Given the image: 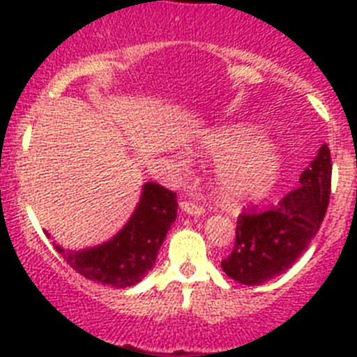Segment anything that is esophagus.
Returning a JSON list of instances; mask_svg holds the SVG:
<instances>
[{
    "label": "esophagus",
    "instance_id": "1",
    "mask_svg": "<svg viewBox=\"0 0 357 357\" xmlns=\"http://www.w3.org/2000/svg\"><path fill=\"white\" fill-rule=\"evenodd\" d=\"M181 209L184 211L185 214H189V216H195V218H198L204 214V209H202L198 204H195V202H188V200L181 202Z\"/></svg>",
    "mask_w": 357,
    "mask_h": 357
}]
</instances>
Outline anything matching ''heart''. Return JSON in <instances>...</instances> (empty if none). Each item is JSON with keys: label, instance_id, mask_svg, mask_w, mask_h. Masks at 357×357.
Instances as JSON below:
<instances>
[{"label": "heart", "instance_id": "b5f03b06", "mask_svg": "<svg viewBox=\"0 0 357 357\" xmlns=\"http://www.w3.org/2000/svg\"><path fill=\"white\" fill-rule=\"evenodd\" d=\"M202 159L222 162L214 176V191L227 206L255 204L272 193L280 172L275 144L255 139V130L245 125L206 132L195 146Z\"/></svg>", "mask_w": 357, "mask_h": 357}]
</instances>
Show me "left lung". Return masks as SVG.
<instances>
[{
  "mask_svg": "<svg viewBox=\"0 0 357 357\" xmlns=\"http://www.w3.org/2000/svg\"><path fill=\"white\" fill-rule=\"evenodd\" d=\"M331 151L321 144L301 175V188L286 195L275 209L243 213L238 218L232 254L223 272L239 284L259 286L284 273L307 250L320 229L331 195Z\"/></svg>",
  "mask_w": 357,
  "mask_h": 357,
  "instance_id": "8db88e82",
  "label": "left lung"
}]
</instances>
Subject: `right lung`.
<instances>
[{"label": "right lung", "mask_w": 357, "mask_h": 357, "mask_svg": "<svg viewBox=\"0 0 357 357\" xmlns=\"http://www.w3.org/2000/svg\"><path fill=\"white\" fill-rule=\"evenodd\" d=\"M176 207L175 193L146 182L128 222L109 241L82 250H69L55 241L53 247L85 279L112 288H130L155 264L160 245L175 222Z\"/></svg>", "instance_id": "add662e5"}]
</instances>
